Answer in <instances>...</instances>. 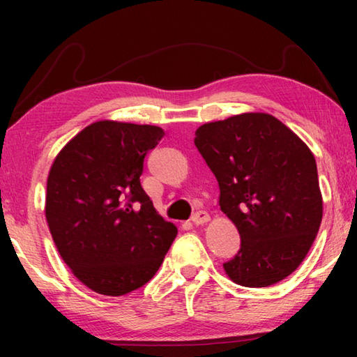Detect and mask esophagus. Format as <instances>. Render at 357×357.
<instances>
[{"instance_id": "34e87169", "label": "esophagus", "mask_w": 357, "mask_h": 357, "mask_svg": "<svg viewBox=\"0 0 357 357\" xmlns=\"http://www.w3.org/2000/svg\"><path fill=\"white\" fill-rule=\"evenodd\" d=\"M200 213H202V211H200ZM200 213H193V220H195V219H197V220H208L206 217H202Z\"/></svg>"}]
</instances>
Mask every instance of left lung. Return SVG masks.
<instances>
[{"label": "left lung", "instance_id": "obj_1", "mask_svg": "<svg viewBox=\"0 0 357 357\" xmlns=\"http://www.w3.org/2000/svg\"><path fill=\"white\" fill-rule=\"evenodd\" d=\"M165 132L99 121L72 138L47 179L45 219L59 255L78 280L105 296L143 287L178 234L140 184L143 160Z\"/></svg>", "mask_w": 357, "mask_h": 357}]
</instances>
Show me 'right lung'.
<instances>
[{
    "label": "right lung",
    "mask_w": 357,
    "mask_h": 357,
    "mask_svg": "<svg viewBox=\"0 0 357 357\" xmlns=\"http://www.w3.org/2000/svg\"><path fill=\"white\" fill-rule=\"evenodd\" d=\"M195 146L220 189V209L238 228L241 249L223 264L234 283L269 287L296 271L323 219L312 151L279 119L244 113L203 124Z\"/></svg>",
    "instance_id": "obj_1"
}]
</instances>
